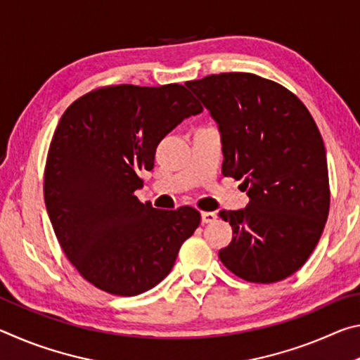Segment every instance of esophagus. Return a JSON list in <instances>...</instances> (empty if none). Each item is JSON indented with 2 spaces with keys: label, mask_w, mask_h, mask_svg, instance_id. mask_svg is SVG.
I'll use <instances>...</instances> for the list:
<instances>
[{
  "label": "esophagus",
  "mask_w": 360,
  "mask_h": 360,
  "mask_svg": "<svg viewBox=\"0 0 360 360\" xmlns=\"http://www.w3.org/2000/svg\"><path fill=\"white\" fill-rule=\"evenodd\" d=\"M216 219H217L216 212H212V211H203L202 212V222L203 224H211V222H214Z\"/></svg>",
  "instance_id": "34e87169"
}]
</instances>
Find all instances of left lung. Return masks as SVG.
Returning a JSON list of instances; mask_svg holds the SVG:
<instances>
[{"instance_id": "obj_1", "label": "left lung", "mask_w": 360, "mask_h": 360, "mask_svg": "<svg viewBox=\"0 0 360 360\" xmlns=\"http://www.w3.org/2000/svg\"><path fill=\"white\" fill-rule=\"evenodd\" d=\"M186 85L221 131L222 174L243 179L249 197L246 208L219 212L233 230L219 259L249 283L294 275L318 245L330 206L326 148L314 119L288 89L251 72Z\"/></svg>"}]
</instances>
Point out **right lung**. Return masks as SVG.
<instances>
[{"instance_id": "add662e5", "label": "right lung", "mask_w": 360, "mask_h": 360, "mask_svg": "<svg viewBox=\"0 0 360 360\" xmlns=\"http://www.w3.org/2000/svg\"><path fill=\"white\" fill-rule=\"evenodd\" d=\"M203 111L184 85H109L63 112L49 148L44 202L66 257L84 279L133 297L165 278L200 225L191 206L152 208L135 195L158 143Z\"/></svg>"}]
</instances>
